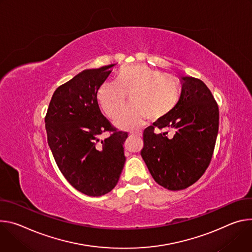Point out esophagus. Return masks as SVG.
<instances>
[{
  "mask_svg": "<svg viewBox=\"0 0 252 252\" xmlns=\"http://www.w3.org/2000/svg\"><path fill=\"white\" fill-rule=\"evenodd\" d=\"M131 134L135 135V136H138V137H142V132H140V131H132Z\"/></svg>",
  "mask_w": 252,
  "mask_h": 252,
  "instance_id": "obj_1",
  "label": "esophagus"
}]
</instances>
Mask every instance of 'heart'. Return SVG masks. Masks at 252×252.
<instances>
[{
	"label": "heart",
	"instance_id": "1",
	"mask_svg": "<svg viewBox=\"0 0 252 252\" xmlns=\"http://www.w3.org/2000/svg\"><path fill=\"white\" fill-rule=\"evenodd\" d=\"M129 95L131 105L125 108L115 120V125L132 130L142 125L146 119L158 121L169 115L181 96L179 81L164 75L144 64L121 67L116 82L105 81L99 86L96 97L109 118L119 113Z\"/></svg>",
	"mask_w": 252,
	"mask_h": 252
}]
</instances>
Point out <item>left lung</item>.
I'll list each match as a JSON object with an SVG mask.
<instances>
[{
    "instance_id": "1",
    "label": "left lung",
    "mask_w": 252,
    "mask_h": 252,
    "mask_svg": "<svg viewBox=\"0 0 252 252\" xmlns=\"http://www.w3.org/2000/svg\"><path fill=\"white\" fill-rule=\"evenodd\" d=\"M182 83L174 110L144 130L141 150L153 179L173 191L191 186L204 174L219 127L218 105L204 82L183 76ZM156 126L167 131L156 134ZM169 129L173 136L168 135Z\"/></svg>"
}]
</instances>
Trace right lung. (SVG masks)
<instances>
[{
  "instance_id": "right-lung-1",
  "label": "right lung",
  "mask_w": 252,
  "mask_h": 252,
  "mask_svg": "<svg viewBox=\"0 0 252 252\" xmlns=\"http://www.w3.org/2000/svg\"><path fill=\"white\" fill-rule=\"evenodd\" d=\"M114 65L84 70L54 92L45 117L48 144L60 171L78 191L102 196L118 183L127 132L101 113L96 93ZM103 132L108 137L100 139Z\"/></svg>"
}]
</instances>
